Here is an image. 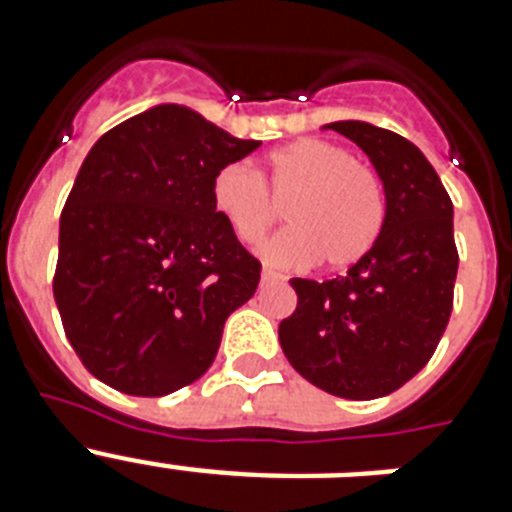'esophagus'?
Here are the masks:
<instances>
[{"label":"esophagus","mask_w":512,"mask_h":512,"mask_svg":"<svg viewBox=\"0 0 512 512\" xmlns=\"http://www.w3.org/2000/svg\"><path fill=\"white\" fill-rule=\"evenodd\" d=\"M282 282V274H277L274 269H261V284H274Z\"/></svg>","instance_id":"34e87169"}]
</instances>
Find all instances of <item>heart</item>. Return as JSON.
I'll use <instances>...</instances> for the list:
<instances>
[{
  "label": "heart",
  "instance_id": "1",
  "mask_svg": "<svg viewBox=\"0 0 512 512\" xmlns=\"http://www.w3.org/2000/svg\"><path fill=\"white\" fill-rule=\"evenodd\" d=\"M266 182L287 202V228L261 246L266 264L348 269L372 251L384 225V192L369 166L323 138H300L266 156ZM210 200L230 233L256 243L277 223L279 210L261 176L230 161L212 176Z\"/></svg>",
  "mask_w": 512,
  "mask_h": 512
}]
</instances>
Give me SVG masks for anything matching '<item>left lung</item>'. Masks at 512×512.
I'll use <instances>...</instances> for the list:
<instances>
[{
    "label": "left lung",
    "instance_id": "8db88e82",
    "mask_svg": "<svg viewBox=\"0 0 512 512\" xmlns=\"http://www.w3.org/2000/svg\"><path fill=\"white\" fill-rule=\"evenodd\" d=\"M354 140L384 189L377 243L343 277L289 279L297 310L279 323L287 361L346 400L395 392L428 364L454 305V205L408 138L361 120L323 125Z\"/></svg>",
    "mask_w": 512,
    "mask_h": 512
}]
</instances>
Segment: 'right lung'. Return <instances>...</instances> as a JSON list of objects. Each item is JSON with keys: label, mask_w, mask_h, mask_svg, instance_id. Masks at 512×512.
I'll use <instances>...</instances> for the list:
<instances>
[{"label": "right lung", "mask_w": 512, "mask_h": 512, "mask_svg": "<svg viewBox=\"0 0 512 512\" xmlns=\"http://www.w3.org/2000/svg\"><path fill=\"white\" fill-rule=\"evenodd\" d=\"M259 146L184 104H156L87 153L61 212L53 297L99 382L161 397L210 369L225 320L261 279L210 184Z\"/></svg>", "instance_id": "add662e5"}]
</instances>
